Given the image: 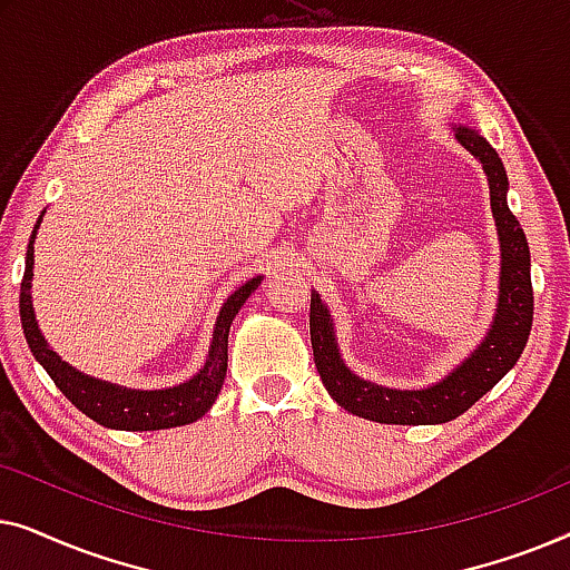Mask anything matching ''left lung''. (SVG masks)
<instances>
[{
  "instance_id": "8db88e82",
  "label": "left lung",
  "mask_w": 570,
  "mask_h": 570,
  "mask_svg": "<svg viewBox=\"0 0 570 570\" xmlns=\"http://www.w3.org/2000/svg\"><path fill=\"white\" fill-rule=\"evenodd\" d=\"M456 139L485 168L490 207H493L498 236H501V295H498L493 330L488 332L482 345L439 384L420 389V392H400V389L376 386L371 381L357 379L342 363L330 314L314 291L311 293L308 324L316 371L332 400L357 417L394 425L449 423L470 410L513 368L521 350L527 347L529 332H532L534 293L532 275H529V246L519 220L505 205V189H509L505 168L488 139L474 129L459 127Z\"/></svg>"
}]
</instances>
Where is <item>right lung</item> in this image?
Here are the masks:
<instances>
[{
	"label": "right lung",
	"instance_id": "right-lung-1",
	"mask_svg": "<svg viewBox=\"0 0 570 570\" xmlns=\"http://www.w3.org/2000/svg\"><path fill=\"white\" fill-rule=\"evenodd\" d=\"M41 223V217H38ZM38 228V225H36ZM36 238V230H33ZM33 238L28 244L26 254V275L20 283V322L22 332H26L30 353L36 361L43 365L59 392L75 404L77 410L85 412L90 420L116 428V431H160V428H176L199 420L205 412L213 407L220 386L225 381V371H228V332L233 318H236L238 308L244 306L252 291H256L262 277L248 279L240 285L236 293L225 301V306L217 316L213 347H209V357L197 376L178 384L174 389H160V392H139V389H121L108 381H98L85 376V373L75 371L67 365L53 350L46 345L38 330L33 316V301H30V279H33Z\"/></svg>",
	"mask_w": 570,
	"mask_h": 570
}]
</instances>
